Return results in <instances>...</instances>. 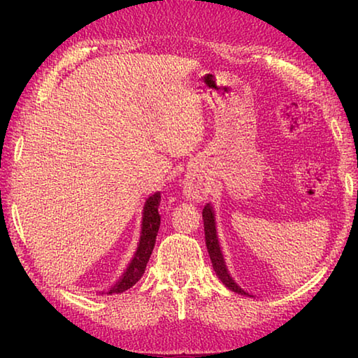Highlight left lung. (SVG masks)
I'll list each match as a JSON object with an SVG mask.
<instances>
[{
    "label": "left lung",
    "instance_id": "1",
    "mask_svg": "<svg viewBox=\"0 0 358 358\" xmlns=\"http://www.w3.org/2000/svg\"><path fill=\"white\" fill-rule=\"evenodd\" d=\"M159 202H161V194L155 192L147 197V201L143 203L142 210V224H141V238L134 254H132L131 262L126 266L123 273L113 282V286L108 287L107 294H121L124 290L131 289L134 284L141 280L142 275L145 273L147 264L150 260L151 252L156 243V235L161 226V216H159ZM234 282V281H232ZM99 294H104V290Z\"/></svg>",
    "mask_w": 358,
    "mask_h": 358
}]
</instances>
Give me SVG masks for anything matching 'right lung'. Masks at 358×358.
I'll return each mask as SVG.
<instances>
[{
    "mask_svg": "<svg viewBox=\"0 0 358 358\" xmlns=\"http://www.w3.org/2000/svg\"><path fill=\"white\" fill-rule=\"evenodd\" d=\"M215 208L211 203H207L202 210V217H203V230H205V243H207V250L210 254L211 264H213V268L220 280L226 284V286L234 290V292L241 294V295H250L246 290L241 289L237 282L232 283L234 278L230 276L226 260H224L220 240H217V232H216V220H215ZM252 296V295H250Z\"/></svg>",
    "mask_w": 358,
    "mask_h": 358,
    "instance_id": "obj_1",
    "label": "right lung"
}]
</instances>
